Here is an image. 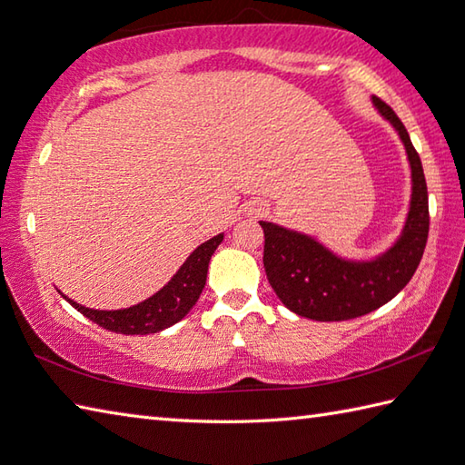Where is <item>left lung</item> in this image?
Listing matches in <instances>:
<instances>
[{"instance_id": "8db88e82", "label": "left lung", "mask_w": 465, "mask_h": 465, "mask_svg": "<svg viewBox=\"0 0 465 465\" xmlns=\"http://www.w3.org/2000/svg\"><path fill=\"white\" fill-rule=\"evenodd\" d=\"M380 114L396 127L411 165V205L400 242L373 262L335 258L308 235L260 222L263 268L270 285L293 313L318 322H343L381 308L406 288L426 250L430 232L428 185L406 125L391 107L373 97Z\"/></svg>"}]
</instances>
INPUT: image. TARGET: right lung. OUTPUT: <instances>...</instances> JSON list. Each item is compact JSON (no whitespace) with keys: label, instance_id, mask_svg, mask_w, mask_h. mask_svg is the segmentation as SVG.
Segmentation results:
<instances>
[{"label":"right lung","instance_id":"add662e5","mask_svg":"<svg viewBox=\"0 0 465 465\" xmlns=\"http://www.w3.org/2000/svg\"><path fill=\"white\" fill-rule=\"evenodd\" d=\"M222 240L223 233L202 243L200 248L185 260L182 268L177 270L173 278L167 282V285H163V288L155 295H152V298H147L145 302L137 305H132V308L114 312L90 310L84 308L80 303H75L74 300H67L65 295L64 298L72 303L77 312L84 313L87 320L102 325L104 330L124 335L157 333L185 318V313L193 308L197 300H200V293L207 278V265H210L212 255L217 245L222 243Z\"/></svg>","mask_w":465,"mask_h":465}]
</instances>
